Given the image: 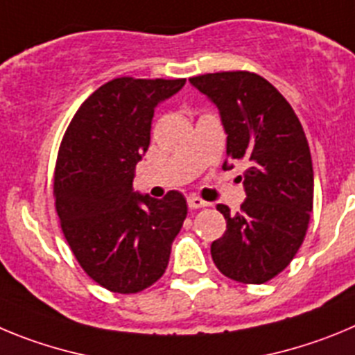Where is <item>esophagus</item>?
I'll list each match as a JSON object with an SVG mask.
<instances>
[{
	"label": "esophagus",
	"instance_id": "esophagus-1",
	"mask_svg": "<svg viewBox=\"0 0 355 355\" xmlns=\"http://www.w3.org/2000/svg\"><path fill=\"white\" fill-rule=\"evenodd\" d=\"M187 205H189L191 210H196V209H203V207H207L209 203H207L205 200L198 198V196H189V198H187Z\"/></svg>",
	"mask_w": 355,
	"mask_h": 355
}]
</instances>
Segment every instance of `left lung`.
I'll return each mask as SVG.
<instances>
[{"label":"left lung","mask_w":355,"mask_h":355,"mask_svg":"<svg viewBox=\"0 0 355 355\" xmlns=\"http://www.w3.org/2000/svg\"><path fill=\"white\" fill-rule=\"evenodd\" d=\"M221 114L226 155L244 161L245 200L225 216L212 242L216 267L239 283L261 285L285 269L306 237L313 210V164L301 122L286 98L261 76L237 70L189 79ZM226 166V162H225Z\"/></svg>","instance_id":"8db88e82"}]
</instances>
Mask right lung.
I'll return each mask as SVG.
<instances>
[{
	"instance_id": "1",
	"label": "right lung",
	"mask_w": 355,
	"mask_h": 355,
	"mask_svg": "<svg viewBox=\"0 0 355 355\" xmlns=\"http://www.w3.org/2000/svg\"><path fill=\"white\" fill-rule=\"evenodd\" d=\"M184 85L113 79L83 102L60 145L54 198L63 235L83 270L114 293L154 285L187 216L178 191L155 200L132 189L155 107Z\"/></svg>"
}]
</instances>
